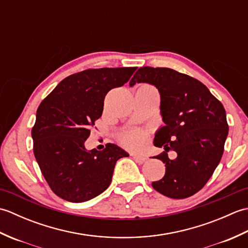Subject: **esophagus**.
I'll return each instance as SVG.
<instances>
[{"mask_svg":"<svg viewBox=\"0 0 248 248\" xmlns=\"http://www.w3.org/2000/svg\"><path fill=\"white\" fill-rule=\"evenodd\" d=\"M133 159L135 160L136 163H139V164H143V163L146 162L147 157L143 156V155H133Z\"/></svg>","mask_w":248,"mask_h":248,"instance_id":"obj_1","label":"esophagus"}]
</instances>
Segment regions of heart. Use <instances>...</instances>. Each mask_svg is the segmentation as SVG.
<instances>
[{
  "mask_svg": "<svg viewBox=\"0 0 248 248\" xmlns=\"http://www.w3.org/2000/svg\"><path fill=\"white\" fill-rule=\"evenodd\" d=\"M147 140V134L143 130H133L123 139V143L130 149H140Z\"/></svg>",
  "mask_w": 248,
  "mask_h": 248,
  "instance_id": "obj_1",
  "label": "heart"
}]
</instances>
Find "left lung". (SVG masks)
<instances>
[{
    "label": "left lung",
    "mask_w": 248,
    "mask_h": 248,
    "mask_svg": "<svg viewBox=\"0 0 248 248\" xmlns=\"http://www.w3.org/2000/svg\"><path fill=\"white\" fill-rule=\"evenodd\" d=\"M155 85L161 96L164 125L155 132L154 144L164 147L155 156L165 164V175L152 187L165 196L187 198L200 191L217 167L228 135L226 112L203 84L170 68L141 67L130 86ZM177 152L170 160L167 152Z\"/></svg>",
    "instance_id": "8db88e82"
}]
</instances>
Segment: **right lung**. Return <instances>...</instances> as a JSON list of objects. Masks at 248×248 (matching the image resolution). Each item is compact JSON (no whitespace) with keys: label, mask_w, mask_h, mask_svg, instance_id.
<instances>
[{"label":"right lung","mask_w":248,"mask_h":248,"mask_svg":"<svg viewBox=\"0 0 248 248\" xmlns=\"http://www.w3.org/2000/svg\"><path fill=\"white\" fill-rule=\"evenodd\" d=\"M136 67L87 69L64 78L43 102L31 129L34 155L40 170L57 196L83 202L104 192L116 162L129 155L114 144L101 151L84 143L101 117L104 98L132 77Z\"/></svg>","instance_id":"1"}]
</instances>
